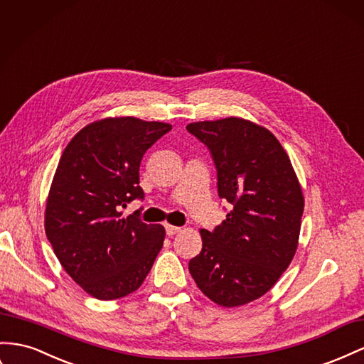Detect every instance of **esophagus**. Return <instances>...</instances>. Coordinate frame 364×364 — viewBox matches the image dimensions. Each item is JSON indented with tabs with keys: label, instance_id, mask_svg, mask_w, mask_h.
Returning a JSON list of instances; mask_svg holds the SVG:
<instances>
[{
	"label": "esophagus",
	"instance_id": "1",
	"mask_svg": "<svg viewBox=\"0 0 364 364\" xmlns=\"http://www.w3.org/2000/svg\"><path fill=\"white\" fill-rule=\"evenodd\" d=\"M165 231H166V234L170 235V237H173L174 234L181 232L182 228H181V227H174V225H165Z\"/></svg>",
	"mask_w": 364,
	"mask_h": 364
}]
</instances>
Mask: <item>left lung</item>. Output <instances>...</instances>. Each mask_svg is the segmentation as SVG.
Instances as JSON below:
<instances>
[{"mask_svg":"<svg viewBox=\"0 0 364 364\" xmlns=\"http://www.w3.org/2000/svg\"><path fill=\"white\" fill-rule=\"evenodd\" d=\"M186 130L210 149L219 196L232 205L214 231L200 230L202 251L188 268L211 301L243 306L267 294L296 255L301 186L288 153L259 124L230 116Z\"/></svg>","mask_w":364,"mask_h":364,"instance_id":"8db88e82","label":"left lung"}]
</instances>
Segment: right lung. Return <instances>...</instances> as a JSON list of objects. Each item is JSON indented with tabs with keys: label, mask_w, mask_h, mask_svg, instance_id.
I'll use <instances>...</instances> for the list:
<instances>
[{
	"label": "right lung",
	"mask_w": 364,
	"mask_h": 364,
	"mask_svg": "<svg viewBox=\"0 0 364 364\" xmlns=\"http://www.w3.org/2000/svg\"><path fill=\"white\" fill-rule=\"evenodd\" d=\"M170 124L104 117L67 144L46 202L44 228L58 260L97 300L129 296L162 250L165 228L121 208L142 199L139 166Z\"/></svg>",
	"instance_id": "obj_1"
}]
</instances>
